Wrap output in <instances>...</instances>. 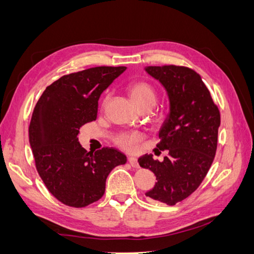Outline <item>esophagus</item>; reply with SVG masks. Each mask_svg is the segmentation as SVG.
<instances>
[{
  "label": "esophagus",
  "mask_w": 254,
  "mask_h": 254,
  "mask_svg": "<svg viewBox=\"0 0 254 254\" xmlns=\"http://www.w3.org/2000/svg\"><path fill=\"white\" fill-rule=\"evenodd\" d=\"M128 163H130L133 168H139V163H137V161L135 158H133V156H130V158L127 159Z\"/></svg>",
  "instance_id": "1"
}]
</instances>
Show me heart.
Wrapping results in <instances>:
<instances>
[{
    "mask_svg": "<svg viewBox=\"0 0 254 254\" xmlns=\"http://www.w3.org/2000/svg\"><path fill=\"white\" fill-rule=\"evenodd\" d=\"M128 95L132 102L135 104L137 109L142 107L153 108L156 102V90L151 83L146 81H136L128 85ZM108 96L103 100V105L107 103ZM143 135L139 132L122 133L114 139L115 144L127 152H133L137 149V144L142 141Z\"/></svg>",
    "mask_w": 254,
    "mask_h": 254,
    "instance_id": "b5f03b06",
    "label": "heart"
}]
</instances>
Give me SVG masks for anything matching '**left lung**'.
I'll use <instances>...</instances> for the list:
<instances>
[{
	"label": "left lung",
	"instance_id": "1",
	"mask_svg": "<svg viewBox=\"0 0 254 254\" xmlns=\"http://www.w3.org/2000/svg\"><path fill=\"white\" fill-rule=\"evenodd\" d=\"M145 71L162 83L169 94L170 113L156 144V150H168V155L162 162L152 154L137 161L158 180L145 195L174 205L199 188L211 168L218 146L220 111L201 75L192 68L171 64L147 66Z\"/></svg>",
	"mask_w": 254,
	"mask_h": 254
}]
</instances>
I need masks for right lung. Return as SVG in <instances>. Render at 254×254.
<instances>
[{
  "label": "right lung",
  "mask_w": 254,
  "mask_h": 254,
  "mask_svg": "<svg viewBox=\"0 0 254 254\" xmlns=\"http://www.w3.org/2000/svg\"><path fill=\"white\" fill-rule=\"evenodd\" d=\"M126 66H96L63 75L49 85L33 110L29 137L35 167L51 194L72 207L100 200L112 170L127 156L104 146L94 153L79 143L80 127L95 121L100 95Z\"/></svg>",
  "instance_id": "obj_1"
}]
</instances>
